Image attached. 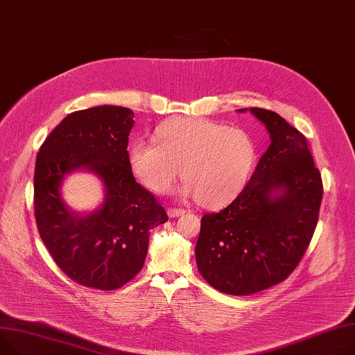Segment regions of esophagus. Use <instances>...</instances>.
Returning a JSON list of instances; mask_svg holds the SVG:
<instances>
[{
    "label": "esophagus",
    "instance_id": "obj_1",
    "mask_svg": "<svg viewBox=\"0 0 355 355\" xmlns=\"http://www.w3.org/2000/svg\"><path fill=\"white\" fill-rule=\"evenodd\" d=\"M183 214H184V211L179 209V207H169V209H168V215L171 218H176V216H180Z\"/></svg>",
    "mask_w": 355,
    "mask_h": 355
}]
</instances>
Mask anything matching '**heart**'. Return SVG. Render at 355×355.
I'll return each mask as SVG.
<instances>
[{
	"label": "heart",
	"mask_w": 355,
	"mask_h": 355,
	"mask_svg": "<svg viewBox=\"0 0 355 355\" xmlns=\"http://www.w3.org/2000/svg\"><path fill=\"white\" fill-rule=\"evenodd\" d=\"M157 141L137 140L129 159L133 173L156 193H166L179 173L183 196L203 206L231 202L251 176L257 144L248 132L202 117H176L157 129Z\"/></svg>",
	"instance_id": "obj_1"
}]
</instances>
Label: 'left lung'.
Returning a JSON list of instances; mask_svg holds the SVG:
<instances>
[{"mask_svg":"<svg viewBox=\"0 0 355 355\" xmlns=\"http://www.w3.org/2000/svg\"><path fill=\"white\" fill-rule=\"evenodd\" d=\"M251 113L269 132V148L235 200L202 216L195 248L200 275L229 295L259 293L293 274L322 200L321 173L305 136L275 112Z\"/></svg>","mask_w":355,"mask_h":355,"instance_id":"1","label":"left lung"}]
</instances>
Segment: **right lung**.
Returning a JSON list of instances; mask_svg holds the SVG:
<instances>
[{"label": "right lung", "instance_id": "right-lung-1", "mask_svg": "<svg viewBox=\"0 0 355 355\" xmlns=\"http://www.w3.org/2000/svg\"><path fill=\"white\" fill-rule=\"evenodd\" d=\"M135 114L98 106L70 113L41 144L34 172L38 234L57 266L74 282L113 291L143 268L150 229L168 220L155 195L133 176L128 143ZM94 171L107 186L98 211L78 217L59 196L65 175Z\"/></svg>", "mask_w": 355, "mask_h": 355}]
</instances>
